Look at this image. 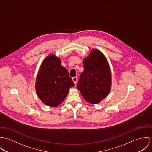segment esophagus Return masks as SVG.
<instances>
[{
  "mask_svg": "<svg viewBox=\"0 0 152 152\" xmlns=\"http://www.w3.org/2000/svg\"><path fill=\"white\" fill-rule=\"evenodd\" d=\"M72 80H73V81L74 83H75V84H76V82H77V77L76 76L73 77H72Z\"/></svg>",
  "mask_w": 152,
  "mask_h": 152,
  "instance_id": "obj_1",
  "label": "esophagus"
}]
</instances>
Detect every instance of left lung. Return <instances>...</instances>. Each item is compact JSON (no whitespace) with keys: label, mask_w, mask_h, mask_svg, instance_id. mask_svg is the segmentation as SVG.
I'll list each match as a JSON object with an SVG mask.
<instances>
[{"label":"left lung","mask_w":152,"mask_h":152,"mask_svg":"<svg viewBox=\"0 0 152 152\" xmlns=\"http://www.w3.org/2000/svg\"><path fill=\"white\" fill-rule=\"evenodd\" d=\"M83 68L77 87L85 100L97 104L108 96L111 89V75L108 62L101 52L94 50L84 59Z\"/></svg>","instance_id":"left-lung-1"}]
</instances>
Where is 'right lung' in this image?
<instances>
[{"mask_svg":"<svg viewBox=\"0 0 152 152\" xmlns=\"http://www.w3.org/2000/svg\"><path fill=\"white\" fill-rule=\"evenodd\" d=\"M75 84L61 60L51 55L43 61L38 72L35 88L38 97L46 105L56 107L64 100Z\"/></svg>","mask_w":152,"mask_h":152,"instance_id":"add662e5","label":"right lung"}]
</instances>
